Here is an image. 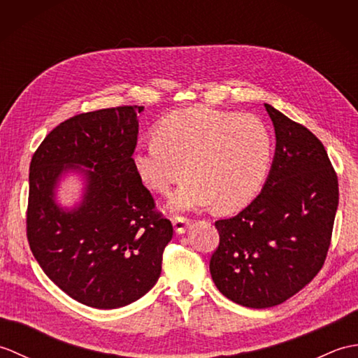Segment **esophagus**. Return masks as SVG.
Segmentation results:
<instances>
[{
    "instance_id": "1",
    "label": "esophagus",
    "mask_w": 358,
    "mask_h": 358,
    "mask_svg": "<svg viewBox=\"0 0 358 358\" xmlns=\"http://www.w3.org/2000/svg\"><path fill=\"white\" fill-rule=\"evenodd\" d=\"M172 223H173V227H175V231H177V234H185L189 227V223H191V220L186 217H173Z\"/></svg>"
}]
</instances>
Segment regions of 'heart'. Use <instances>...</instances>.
Wrapping results in <instances>:
<instances>
[{"label":"heart","instance_id":"obj_1","mask_svg":"<svg viewBox=\"0 0 358 358\" xmlns=\"http://www.w3.org/2000/svg\"><path fill=\"white\" fill-rule=\"evenodd\" d=\"M155 140L132 155L136 173L152 191L167 194L187 175L172 196L177 209L220 210L245 206L260 191L272 155L268 127L249 113L187 108L164 117Z\"/></svg>","mask_w":358,"mask_h":358}]
</instances>
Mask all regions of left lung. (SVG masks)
<instances>
[{"instance_id": "8db88e82", "label": "left lung", "mask_w": 358, "mask_h": 358, "mask_svg": "<svg viewBox=\"0 0 358 358\" xmlns=\"http://www.w3.org/2000/svg\"><path fill=\"white\" fill-rule=\"evenodd\" d=\"M275 129V157L254 201L218 220L209 269L218 291L263 309L291 299L323 268L338 206V178L323 143L264 104Z\"/></svg>"}]
</instances>
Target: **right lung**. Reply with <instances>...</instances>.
Instances as JSON below:
<instances>
[{"label":"right lung","mask_w":358,"mask_h":358,"mask_svg":"<svg viewBox=\"0 0 358 358\" xmlns=\"http://www.w3.org/2000/svg\"><path fill=\"white\" fill-rule=\"evenodd\" d=\"M143 106H118L59 123L30 162L26 231L45 275L83 305L115 309L141 299L162 273L172 223L136 173L132 155ZM85 165L88 187L77 209L56 206L67 166Z\"/></svg>","instance_id":"obj_1"}]
</instances>
